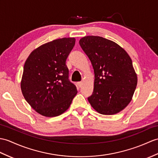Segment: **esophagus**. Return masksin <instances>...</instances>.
<instances>
[{"label": "esophagus", "instance_id": "1", "mask_svg": "<svg viewBox=\"0 0 158 158\" xmlns=\"http://www.w3.org/2000/svg\"><path fill=\"white\" fill-rule=\"evenodd\" d=\"M82 85H83V82H81V81L77 82V86H78L79 87H81Z\"/></svg>", "mask_w": 158, "mask_h": 158}]
</instances>
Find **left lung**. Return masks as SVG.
<instances>
[{"label":"left lung","instance_id":"8db88e82","mask_svg":"<svg viewBox=\"0 0 158 158\" xmlns=\"http://www.w3.org/2000/svg\"><path fill=\"white\" fill-rule=\"evenodd\" d=\"M79 44L94 68L93 94L87 98L94 109L105 115L120 112L131 101L137 77L129 54L116 43L88 35Z\"/></svg>","mask_w":158,"mask_h":158}]
</instances>
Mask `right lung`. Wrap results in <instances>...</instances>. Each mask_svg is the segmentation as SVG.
<instances>
[{
	"mask_svg": "<svg viewBox=\"0 0 158 158\" xmlns=\"http://www.w3.org/2000/svg\"><path fill=\"white\" fill-rule=\"evenodd\" d=\"M74 38L54 40L35 49L25 62L22 94L40 114L54 117L69 108L77 93L69 79L66 60L75 46Z\"/></svg>",
	"mask_w": 158,
	"mask_h": 158,
	"instance_id": "add662e5",
	"label": "right lung"
}]
</instances>
